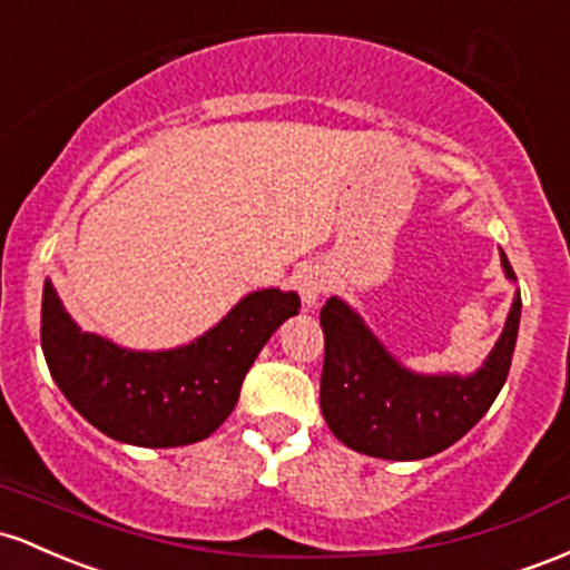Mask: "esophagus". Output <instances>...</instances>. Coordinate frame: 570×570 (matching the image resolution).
Segmentation results:
<instances>
[{"instance_id": "esophagus-1", "label": "esophagus", "mask_w": 570, "mask_h": 570, "mask_svg": "<svg viewBox=\"0 0 570 570\" xmlns=\"http://www.w3.org/2000/svg\"><path fill=\"white\" fill-rule=\"evenodd\" d=\"M298 293H302V302L306 306H315L320 302V296L325 293V277L323 272L315 266L304 268L302 274H298Z\"/></svg>"}]
</instances>
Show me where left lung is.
Segmentation results:
<instances>
[{"label": "left lung", "mask_w": 570, "mask_h": 570, "mask_svg": "<svg viewBox=\"0 0 570 570\" xmlns=\"http://www.w3.org/2000/svg\"><path fill=\"white\" fill-rule=\"evenodd\" d=\"M507 277L514 279L507 255ZM520 293L507 328L474 376L412 374L387 355L363 320L338 298L320 309L325 336L320 406L338 441L385 460H423L463 439L492 406L509 376L520 331Z\"/></svg>", "instance_id": "1"}]
</instances>
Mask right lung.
<instances>
[{"instance_id":"1","label":"right lung","mask_w":570,"mask_h":570,"mask_svg":"<svg viewBox=\"0 0 570 570\" xmlns=\"http://www.w3.org/2000/svg\"><path fill=\"white\" fill-rule=\"evenodd\" d=\"M298 306L296 293L268 287L185 347L131 353L82 334L45 283L42 353L69 404L101 433L153 450L183 446L207 439L234 412L253 361Z\"/></svg>"}]
</instances>
